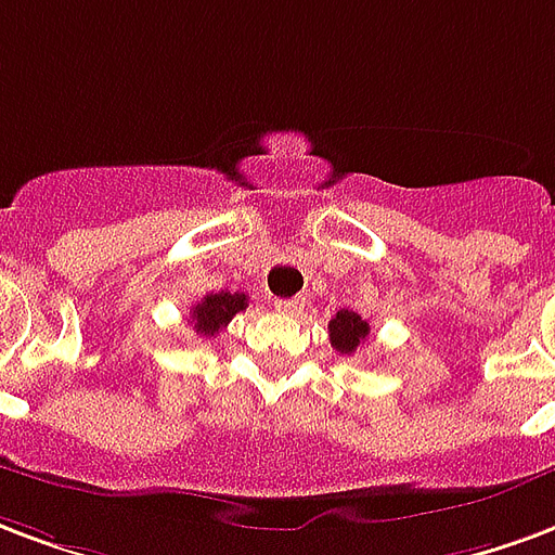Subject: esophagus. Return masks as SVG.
<instances>
[{"mask_svg":"<svg viewBox=\"0 0 555 555\" xmlns=\"http://www.w3.org/2000/svg\"><path fill=\"white\" fill-rule=\"evenodd\" d=\"M273 306H276V311H282V314H291V318H294V314H299V311H302V306H306V299H302V297L276 299Z\"/></svg>","mask_w":555,"mask_h":555,"instance_id":"obj_1","label":"esophagus"}]
</instances>
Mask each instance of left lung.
Instances as JSON below:
<instances>
[{
    "mask_svg": "<svg viewBox=\"0 0 555 555\" xmlns=\"http://www.w3.org/2000/svg\"><path fill=\"white\" fill-rule=\"evenodd\" d=\"M367 335H371V326H367V320H361L356 311L340 309L338 314L330 320V340L340 356H352V352L359 350L361 344L367 340Z\"/></svg>",
    "mask_w": 555,
    "mask_h": 555,
    "instance_id": "1",
    "label": "left lung"
}]
</instances>
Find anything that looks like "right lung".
Listing matches in <instances>:
<instances>
[{
	"label": "right lung",
	"mask_w": 555,
	"mask_h": 555,
	"mask_svg": "<svg viewBox=\"0 0 555 555\" xmlns=\"http://www.w3.org/2000/svg\"><path fill=\"white\" fill-rule=\"evenodd\" d=\"M244 309H246V294H229V291H220V294H205V297L194 306L191 326H194L196 335H203V338H215L217 332L223 330V326H229V320Z\"/></svg>",
	"instance_id": "obj_1"
}]
</instances>
